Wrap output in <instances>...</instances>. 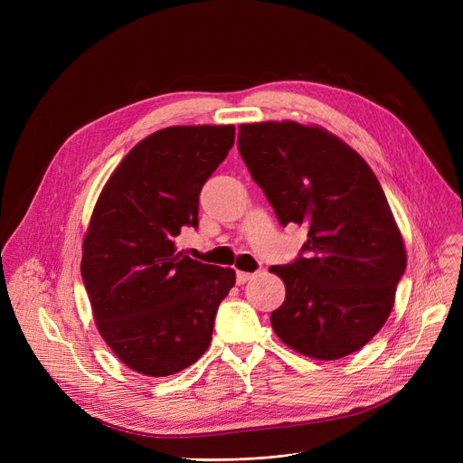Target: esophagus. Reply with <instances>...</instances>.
Masks as SVG:
<instances>
[{"instance_id": "esophagus-1", "label": "esophagus", "mask_w": 463, "mask_h": 463, "mask_svg": "<svg viewBox=\"0 0 463 463\" xmlns=\"http://www.w3.org/2000/svg\"><path fill=\"white\" fill-rule=\"evenodd\" d=\"M255 274H250V272H236V283L238 285H244L248 283Z\"/></svg>"}]
</instances>
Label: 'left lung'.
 <instances>
[{
	"instance_id": "obj_1",
	"label": "left lung",
	"mask_w": 463,
	"mask_h": 463,
	"mask_svg": "<svg viewBox=\"0 0 463 463\" xmlns=\"http://www.w3.org/2000/svg\"><path fill=\"white\" fill-rule=\"evenodd\" d=\"M238 152L279 223L306 225L272 311L283 344L306 356H347L383 328L405 272L403 240L370 165L321 128L264 121L238 128Z\"/></svg>"
}]
</instances>
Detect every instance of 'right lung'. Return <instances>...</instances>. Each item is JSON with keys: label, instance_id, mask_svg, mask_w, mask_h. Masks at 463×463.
<instances>
[{"label": "right lung", "instance_id": "right-lung-1", "mask_svg": "<svg viewBox=\"0 0 463 463\" xmlns=\"http://www.w3.org/2000/svg\"><path fill=\"white\" fill-rule=\"evenodd\" d=\"M234 144L232 126L166 128L138 142L95 204L80 262L93 317L131 370L165 377L197 362L236 276L175 248L199 227V194Z\"/></svg>", "mask_w": 463, "mask_h": 463}]
</instances>
